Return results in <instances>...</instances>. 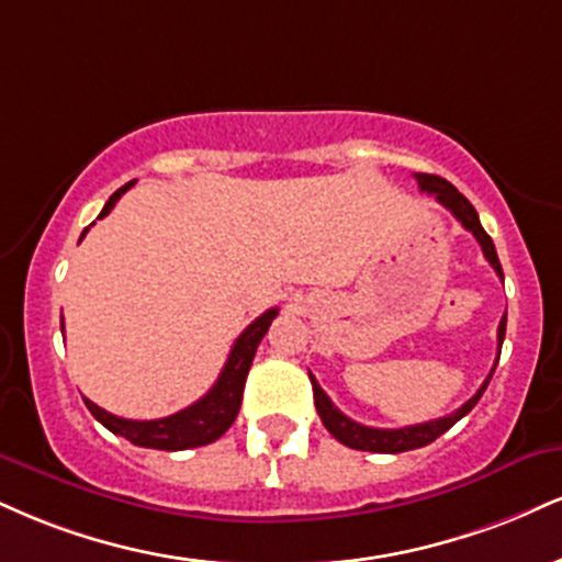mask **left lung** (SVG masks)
I'll return each instance as SVG.
<instances>
[{
	"mask_svg": "<svg viewBox=\"0 0 562 562\" xmlns=\"http://www.w3.org/2000/svg\"><path fill=\"white\" fill-rule=\"evenodd\" d=\"M414 178L418 180V188H422L424 193L435 195L439 204H442L445 209H450V214L456 216V220L461 222L469 233H474V238L479 240V246H482V251H484V259L492 263V269H495V272L499 274V280H503V267H499L495 243H492L490 235L484 233L482 222H479V214H476V209L471 206V201L465 199L463 193H458L456 186H450L445 178H437V175L416 172ZM505 322H508V311H505V316L499 319V327H497V346L499 348H503V340H505ZM492 374H495V369L490 371V376H486L482 387L476 390V395L471 397V401H465L458 411H452V414L442 416V418H435V422L414 424V427H401V429H374V427H363V424L353 422V418H348L342 411L335 408V403L329 401L327 392L319 387V382L314 380V374H308V376H311V384H314L316 414L322 416V424L327 427V431L337 439V442L348 445V448H353V450L405 452V450H416V448H424V445L435 442V439L439 435H445L452 424L461 422V418L479 403V397L484 395Z\"/></svg>",
	"mask_w": 562,
	"mask_h": 562,
	"instance_id": "left-lung-1",
	"label": "left lung"
}]
</instances>
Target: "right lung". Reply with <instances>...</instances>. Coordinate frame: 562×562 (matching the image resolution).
<instances>
[{"label": "right lung", "instance_id": "1", "mask_svg": "<svg viewBox=\"0 0 562 562\" xmlns=\"http://www.w3.org/2000/svg\"><path fill=\"white\" fill-rule=\"evenodd\" d=\"M133 182L135 180L125 182L120 191H114L110 195V201H106L104 209H101L99 220L112 212L114 204L120 201V195H123ZM86 233L88 227L83 229V235ZM83 235H80V240H83ZM274 316H277V308L263 311L259 319L251 322L246 329H243V335L235 340L233 350H229L220 376H216L214 387L209 390L201 401H195L193 405H188V408L178 411V414L154 418V422H135V418L106 414L104 408H99L97 403H91L88 397H83L88 411H91L93 418H97L99 424H104L112 435L125 437L127 442L138 445V448L188 450V448H201V445L214 442V439H220L229 427H233L235 416H238L248 369H251L256 348H259L261 337L267 335L269 324H272Z\"/></svg>", "mask_w": 562, "mask_h": 562}]
</instances>
